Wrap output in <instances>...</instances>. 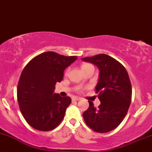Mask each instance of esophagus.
Instances as JSON below:
<instances>
[{"label": "esophagus", "mask_w": 152, "mask_h": 152, "mask_svg": "<svg viewBox=\"0 0 152 152\" xmlns=\"http://www.w3.org/2000/svg\"><path fill=\"white\" fill-rule=\"evenodd\" d=\"M80 98H78V97H74V98L72 99L73 101H79L80 100Z\"/></svg>", "instance_id": "esophagus-1"}]
</instances>
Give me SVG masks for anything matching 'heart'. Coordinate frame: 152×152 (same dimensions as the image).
I'll return each instance as SVG.
<instances>
[{"mask_svg": "<svg viewBox=\"0 0 152 152\" xmlns=\"http://www.w3.org/2000/svg\"><path fill=\"white\" fill-rule=\"evenodd\" d=\"M88 65H91V64H84V65H83V66H82V68L84 67V66H88Z\"/></svg>", "mask_w": 152, "mask_h": 152, "instance_id": "obj_1", "label": "heart"}]
</instances>
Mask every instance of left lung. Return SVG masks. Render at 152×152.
I'll use <instances>...</instances> for the list:
<instances>
[{
  "mask_svg": "<svg viewBox=\"0 0 152 152\" xmlns=\"http://www.w3.org/2000/svg\"><path fill=\"white\" fill-rule=\"evenodd\" d=\"M99 69L96 94L101 104L98 109L90 101L83 114L87 126L94 132L106 133L116 129L125 118L132 101V89L128 73L121 63L102 53L82 58Z\"/></svg>",
  "mask_w": 152,
  "mask_h": 152,
  "instance_id": "left-lung-1",
  "label": "left lung"
}]
</instances>
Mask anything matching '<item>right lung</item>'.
Listing matches in <instances>:
<instances>
[{"label": "right lung", "mask_w": 152, "mask_h": 152, "mask_svg": "<svg viewBox=\"0 0 152 152\" xmlns=\"http://www.w3.org/2000/svg\"><path fill=\"white\" fill-rule=\"evenodd\" d=\"M77 59L53 51L42 53L25 66L19 78L17 98L23 116L36 129L48 132L60 124L70 105L69 96L54 93L64 71Z\"/></svg>", "instance_id": "add662e5"}]
</instances>
